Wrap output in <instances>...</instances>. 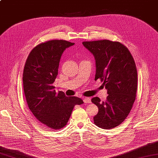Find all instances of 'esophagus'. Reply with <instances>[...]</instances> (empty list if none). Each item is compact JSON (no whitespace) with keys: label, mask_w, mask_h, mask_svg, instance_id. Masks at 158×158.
Masks as SVG:
<instances>
[{"label":"esophagus","mask_w":158,"mask_h":158,"mask_svg":"<svg viewBox=\"0 0 158 158\" xmlns=\"http://www.w3.org/2000/svg\"><path fill=\"white\" fill-rule=\"evenodd\" d=\"M83 101H84L85 103H90L91 99L88 97H85L84 98H83Z\"/></svg>","instance_id":"34e87169"}]
</instances>
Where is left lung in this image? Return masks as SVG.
Listing matches in <instances>:
<instances>
[{
    "instance_id": "left-lung-1",
    "label": "left lung",
    "mask_w": 158,
    "mask_h": 158,
    "mask_svg": "<svg viewBox=\"0 0 158 158\" xmlns=\"http://www.w3.org/2000/svg\"><path fill=\"white\" fill-rule=\"evenodd\" d=\"M82 44L94 56V80L100 79L107 89L106 101L101 102L98 97L92 98L98 108L94 123L102 129H113L125 120L135 100L138 73L134 57L119 42L102 40Z\"/></svg>"
}]
</instances>
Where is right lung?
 Listing matches in <instances>:
<instances>
[{"label":"right lung","instance_id":"right-lung-1","mask_svg":"<svg viewBox=\"0 0 158 158\" xmlns=\"http://www.w3.org/2000/svg\"><path fill=\"white\" fill-rule=\"evenodd\" d=\"M74 44L63 40L40 43L30 52L24 67L23 88L28 107L42 124L52 129L64 127L74 107L83 103L80 98L56 92L52 85L61 55Z\"/></svg>","mask_w":158,"mask_h":158}]
</instances>
